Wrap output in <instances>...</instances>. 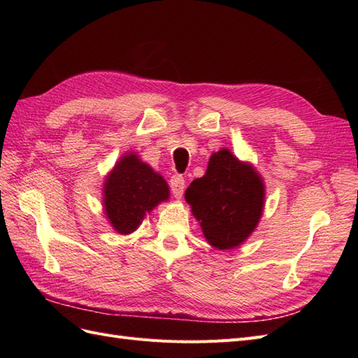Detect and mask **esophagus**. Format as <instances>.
Returning <instances> with one entry per match:
<instances>
[{"instance_id": "34e87169", "label": "esophagus", "mask_w": 358, "mask_h": 358, "mask_svg": "<svg viewBox=\"0 0 358 358\" xmlns=\"http://www.w3.org/2000/svg\"><path fill=\"white\" fill-rule=\"evenodd\" d=\"M170 188H171L173 196H175L176 199H180L183 194V189H185V180H183V178L180 175H175L170 179Z\"/></svg>"}]
</instances>
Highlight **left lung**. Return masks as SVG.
I'll list each match as a JSON object with an SVG mask.
<instances>
[{
	"label": "left lung",
	"mask_w": 358,
	"mask_h": 358,
	"mask_svg": "<svg viewBox=\"0 0 358 358\" xmlns=\"http://www.w3.org/2000/svg\"><path fill=\"white\" fill-rule=\"evenodd\" d=\"M185 200L204 239L221 251L248 241L262 220L266 187L262 175L230 149L213 152L204 176L192 180Z\"/></svg>",
	"instance_id": "obj_1"
}]
</instances>
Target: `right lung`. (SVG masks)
Listing matches in <instances>:
<instances>
[{
    "instance_id": "1",
    "label": "right lung",
    "mask_w": 358,
    "mask_h": 358,
    "mask_svg": "<svg viewBox=\"0 0 358 358\" xmlns=\"http://www.w3.org/2000/svg\"><path fill=\"white\" fill-rule=\"evenodd\" d=\"M170 199V188L158 171L137 152H125L103 183V208L117 234H131L159 203Z\"/></svg>"
}]
</instances>
